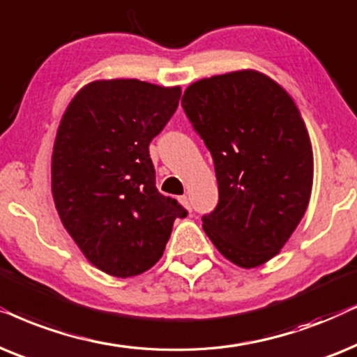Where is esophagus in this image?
Here are the masks:
<instances>
[{"instance_id":"obj_1","label":"esophagus","mask_w":357,"mask_h":357,"mask_svg":"<svg viewBox=\"0 0 357 357\" xmlns=\"http://www.w3.org/2000/svg\"><path fill=\"white\" fill-rule=\"evenodd\" d=\"M179 202H181V206H183L184 208H188V211L191 212V201H189L188 196H181V197H179Z\"/></svg>"}]
</instances>
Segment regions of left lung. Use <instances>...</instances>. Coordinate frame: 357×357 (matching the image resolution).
Masks as SVG:
<instances>
[{"mask_svg":"<svg viewBox=\"0 0 357 357\" xmlns=\"http://www.w3.org/2000/svg\"><path fill=\"white\" fill-rule=\"evenodd\" d=\"M181 104L211 150L215 211L202 228L223 258L251 269L287 243L310 202L313 151L291 94L258 70L189 84Z\"/></svg>","mask_w":357,"mask_h":357,"instance_id":"1","label":"left lung"}]
</instances>
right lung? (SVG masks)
<instances>
[{
	"mask_svg": "<svg viewBox=\"0 0 357 357\" xmlns=\"http://www.w3.org/2000/svg\"><path fill=\"white\" fill-rule=\"evenodd\" d=\"M181 86L96 79L66 106L52 151V196L65 230L89 263L132 278L158 263L173 223L186 217L155 186L149 145Z\"/></svg>",
	"mask_w": 357,
	"mask_h": 357,
	"instance_id": "obj_1",
	"label": "right lung"
}]
</instances>
